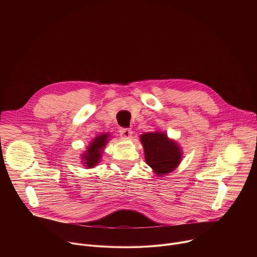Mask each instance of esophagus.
Listing matches in <instances>:
<instances>
[{
	"label": "esophagus",
	"mask_w": 257,
	"mask_h": 257,
	"mask_svg": "<svg viewBox=\"0 0 257 257\" xmlns=\"http://www.w3.org/2000/svg\"><path fill=\"white\" fill-rule=\"evenodd\" d=\"M132 130L131 129H129V128H122V129H120V134H121V136L122 137H124V138H130V137H132Z\"/></svg>",
	"instance_id": "obj_1"
}]
</instances>
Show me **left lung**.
<instances>
[{"mask_svg":"<svg viewBox=\"0 0 257 257\" xmlns=\"http://www.w3.org/2000/svg\"><path fill=\"white\" fill-rule=\"evenodd\" d=\"M145 162L158 177L167 175L180 165L183 152L181 146L163 131L148 132L140 135Z\"/></svg>","mask_w":257,"mask_h":257,"instance_id":"1","label":"left lung"}]
</instances>
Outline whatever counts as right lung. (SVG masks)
Here are the masks:
<instances>
[{"label": "right lung", "mask_w": 257, "mask_h": 257, "mask_svg": "<svg viewBox=\"0 0 257 257\" xmlns=\"http://www.w3.org/2000/svg\"><path fill=\"white\" fill-rule=\"evenodd\" d=\"M109 140V134H100L95 136L88 144L87 149L81 154V163L85 169H92L101 160V155L103 153L104 146Z\"/></svg>", "instance_id": "right-lung-1"}]
</instances>
